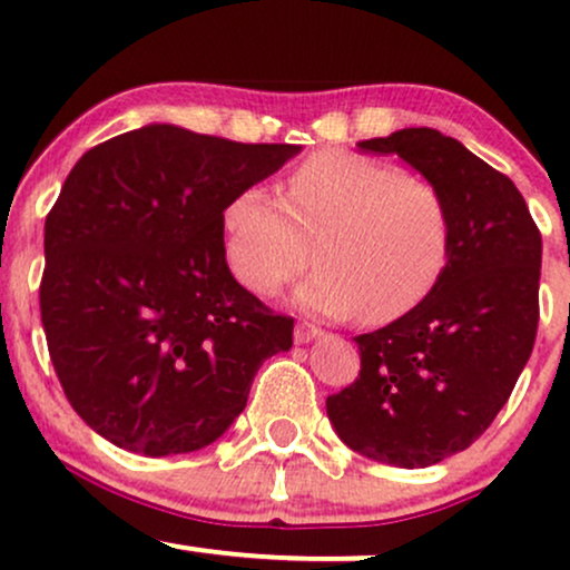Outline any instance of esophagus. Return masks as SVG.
<instances>
[{"instance_id":"esophagus-1","label":"esophagus","mask_w":570,"mask_h":570,"mask_svg":"<svg viewBox=\"0 0 570 570\" xmlns=\"http://www.w3.org/2000/svg\"><path fill=\"white\" fill-rule=\"evenodd\" d=\"M316 337H322V330L313 324H297V330H294V343L297 345L311 343V340H316Z\"/></svg>"}]
</instances>
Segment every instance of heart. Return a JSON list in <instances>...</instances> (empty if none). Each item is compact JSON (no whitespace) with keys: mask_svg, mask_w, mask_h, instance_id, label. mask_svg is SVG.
<instances>
[{"mask_svg":"<svg viewBox=\"0 0 570 570\" xmlns=\"http://www.w3.org/2000/svg\"><path fill=\"white\" fill-rule=\"evenodd\" d=\"M222 235L230 273L248 292H276L316 257L322 267L294 294L297 305L385 324L436 286L450 222L429 181L367 155L324 149L286 176L281 200L265 187L233 195Z\"/></svg>","mask_w":570,"mask_h":570,"instance_id":"b5f03b06","label":"heart"}]
</instances>
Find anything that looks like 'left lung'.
Here are the masks:
<instances>
[{
  "label": "left lung",
  "instance_id": "1",
  "mask_svg": "<svg viewBox=\"0 0 570 570\" xmlns=\"http://www.w3.org/2000/svg\"><path fill=\"white\" fill-rule=\"evenodd\" d=\"M399 155L442 195L448 263L410 313L358 335L356 383L326 399L351 450L426 469L482 436L512 394L539 326L541 233L509 176L434 128L356 144Z\"/></svg>",
  "mask_w": 570,
  "mask_h": 570
}]
</instances>
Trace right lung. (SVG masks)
Here are the masks:
<instances>
[{
    "mask_svg": "<svg viewBox=\"0 0 570 570\" xmlns=\"http://www.w3.org/2000/svg\"><path fill=\"white\" fill-rule=\"evenodd\" d=\"M297 153L149 122L71 168L45 219L39 307L63 394L104 440L153 458L206 448L292 348V318L233 278L222 214Z\"/></svg>",
    "mask_w": 570,
    "mask_h": 570,
    "instance_id": "add662e5",
    "label": "right lung"
}]
</instances>
